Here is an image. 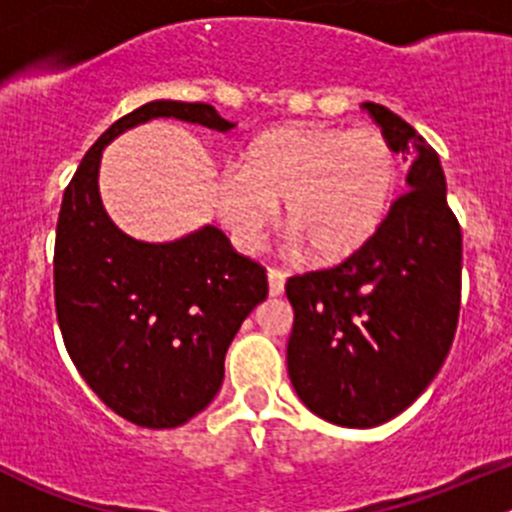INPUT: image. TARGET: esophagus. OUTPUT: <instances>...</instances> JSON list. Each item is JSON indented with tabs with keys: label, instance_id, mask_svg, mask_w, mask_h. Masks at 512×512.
Here are the masks:
<instances>
[{
	"label": "esophagus",
	"instance_id": "obj_1",
	"mask_svg": "<svg viewBox=\"0 0 512 512\" xmlns=\"http://www.w3.org/2000/svg\"><path fill=\"white\" fill-rule=\"evenodd\" d=\"M267 282H270V294H272V297H277V294L285 292L287 272H282V270H270V272H267Z\"/></svg>",
	"mask_w": 512,
	"mask_h": 512
}]
</instances>
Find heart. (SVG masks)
Returning <instances> with one entry per match:
<instances>
[{
  "instance_id": "heart-1",
  "label": "heart",
  "mask_w": 512,
  "mask_h": 512,
  "mask_svg": "<svg viewBox=\"0 0 512 512\" xmlns=\"http://www.w3.org/2000/svg\"><path fill=\"white\" fill-rule=\"evenodd\" d=\"M399 160L376 128L287 126L247 148L242 165L218 180V213L242 247L262 232L285 203V225L314 260L352 255L389 210Z\"/></svg>"
}]
</instances>
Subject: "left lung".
Returning <instances> with one entry per match:
<instances>
[{"instance_id": "1", "label": "left lung", "mask_w": 512, "mask_h": 512, "mask_svg": "<svg viewBox=\"0 0 512 512\" xmlns=\"http://www.w3.org/2000/svg\"><path fill=\"white\" fill-rule=\"evenodd\" d=\"M361 108L411 160L409 190L359 250L285 285L294 391L347 428L379 426L414 404L446 361L461 312L463 235L438 153L386 106Z\"/></svg>"}]
</instances>
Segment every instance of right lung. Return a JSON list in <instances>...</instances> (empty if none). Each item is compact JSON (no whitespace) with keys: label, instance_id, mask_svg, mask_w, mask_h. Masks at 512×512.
Listing matches in <instances>:
<instances>
[{"label":"right lung","instance_id":"1","mask_svg":"<svg viewBox=\"0 0 512 512\" xmlns=\"http://www.w3.org/2000/svg\"><path fill=\"white\" fill-rule=\"evenodd\" d=\"M160 116L220 133L235 128L210 103L151 101L118 118L66 185L54 242L66 352L108 409L143 428L183 426L213 401L232 337L267 297L265 267L240 255L218 227L151 245L123 235L103 213V146Z\"/></svg>","mask_w":512,"mask_h":512}]
</instances>
